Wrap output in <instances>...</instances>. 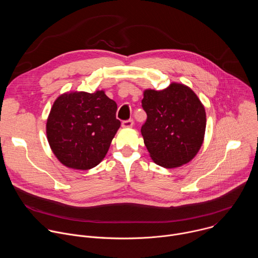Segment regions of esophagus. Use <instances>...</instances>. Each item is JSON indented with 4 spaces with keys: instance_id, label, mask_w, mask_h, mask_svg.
<instances>
[{
    "instance_id": "34e87169",
    "label": "esophagus",
    "mask_w": 258,
    "mask_h": 258,
    "mask_svg": "<svg viewBox=\"0 0 258 258\" xmlns=\"http://www.w3.org/2000/svg\"><path fill=\"white\" fill-rule=\"evenodd\" d=\"M134 125V120L133 119H128V120H124L122 121V126L127 128V127H132Z\"/></svg>"
}]
</instances>
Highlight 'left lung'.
Masks as SVG:
<instances>
[{
    "label": "left lung",
    "mask_w": 258,
    "mask_h": 258,
    "mask_svg": "<svg viewBox=\"0 0 258 258\" xmlns=\"http://www.w3.org/2000/svg\"><path fill=\"white\" fill-rule=\"evenodd\" d=\"M147 120L141 128L152 160L165 168L187 164L199 152L206 128L205 108L188 87L171 83L161 91L145 90Z\"/></svg>",
    "instance_id": "8db88e82"
}]
</instances>
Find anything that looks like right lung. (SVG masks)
I'll use <instances>...</instances> for the list:
<instances>
[{
    "label": "right lung",
    "mask_w": 258,
    "mask_h": 258,
    "mask_svg": "<svg viewBox=\"0 0 258 258\" xmlns=\"http://www.w3.org/2000/svg\"><path fill=\"white\" fill-rule=\"evenodd\" d=\"M116 110V103L103 90L60 95L46 124L47 139L57 159L72 169L97 166L120 126Z\"/></svg>",
    "instance_id": "1"
}]
</instances>
